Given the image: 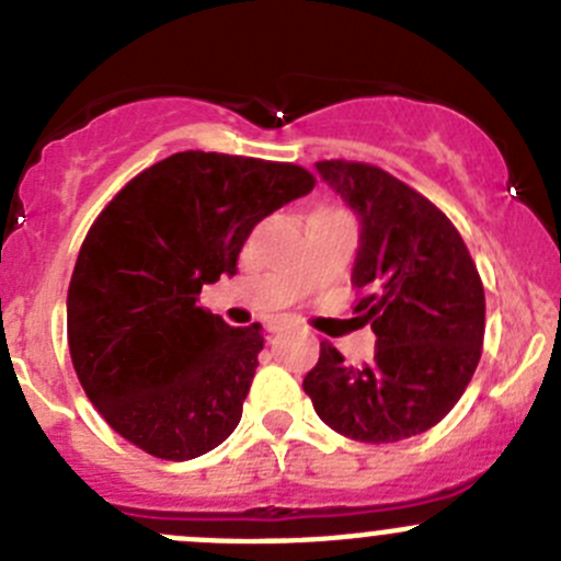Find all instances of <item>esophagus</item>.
<instances>
[{"label": "esophagus", "instance_id": "34e87169", "mask_svg": "<svg viewBox=\"0 0 561 561\" xmlns=\"http://www.w3.org/2000/svg\"><path fill=\"white\" fill-rule=\"evenodd\" d=\"M279 333V325H268V336H276Z\"/></svg>", "mask_w": 561, "mask_h": 561}]
</instances>
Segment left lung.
Wrapping results in <instances>:
<instances>
[{
  "instance_id": "1",
  "label": "left lung",
  "mask_w": 561,
  "mask_h": 561,
  "mask_svg": "<svg viewBox=\"0 0 561 561\" xmlns=\"http://www.w3.org/2000/svg\"><path fill=\"white\" fill-rule=\"evenodd\" d=\"M317 173L360 219L355 312L377 336L369 366L331 342L304 390L325 426L358 443H399L437 426L478 369L485 296L478 265L428 197L369 162L322 160Z\"/></svg>"
}]
</instances>
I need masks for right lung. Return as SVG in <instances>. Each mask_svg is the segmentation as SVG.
I'll use <instances>...</instances> for the list:
<instances>
[{"label":"right lung","mask_w":561,"mask_h":561,"mask_svg":"<svg viewBox=\"0 0 561 561\" xmlns=\"http://www.w3.org/2000/svg\"><path fill=\"white\" fill-rule=\"evenodd\" d=\"M312 186L293 162L179 151L94 219L67 290V342L89 401L135 448L190 461L239 426L263 328H230L197 296L239 271L260 219Z\"/></svg>","instance_id":"1"}]
</instances>
